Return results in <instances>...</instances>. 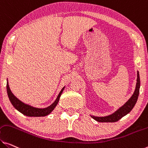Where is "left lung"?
Segmentation results:
<instances>
[{
    "label": "left lung",
    "mask_w": 148,
    "mask_h": 148,
    "mask_svg": "<svg viewBox=\"0 0 148 148\" xmlns=\"http://www.w3.org/2000/svg\"><path fill=\"white\" fill-rule=\"evenodd\" d=\"M140 81L139 72L138 71L137 74V83H136V87L135 91L134 92L132 96L131 97L128 101L125 103L121 108H120L116 112H115L111 115H109L108 116L104 117H97L94 116H91L93 119L97 120L99 122H115L119 121L120 119H121L122 117L128 114L130 111L132 110L134 106L137 102L138 95L140 92Z\"/></svg>",
    "instance_id": "1"
}]
</instances>
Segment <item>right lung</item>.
Segmentation results:
<instances>
[{
  "mask_svg": "<svg viewBox=\"0 0 148 148\" xmlns=\"http://www.w3.org/2000/svg\"><path fill=\"white\" fill-rule=\"evenodd\" d=\"M63 88H63V89L61 90V92L59 94L58 97H57L55 102L52 104H51L50 106H49L48 107L45 108H38L32 107V106L28 105V104H24V103L20 101V100L18 99L12 94V92H11L10 87H9L8 81L7 83H6V90H7V94L10 103H12L14 107L17 110H18L20 112H21L24 115L28 116H45L48 115L49 113H51V111L53 110L54 108L57 105V104H58L61 93H62L63 90Z\"/></svg>",
  "mask_w": 148,
  "mask_h": 148,
  "instance_id": "add662e5",
  "label": "right lung"
}]
</instances>
